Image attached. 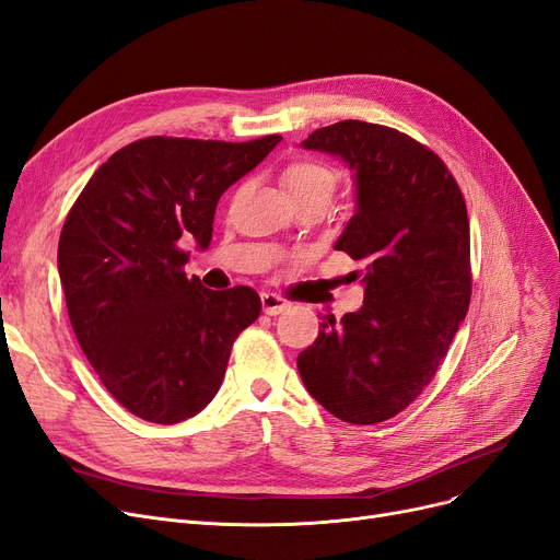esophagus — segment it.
<instances>
[{
	"mask_svg": "<svg viewBox=\"0 0 560 560\" xmlns=\"http://www.w3.org/2000/svg\"><path fill=\"white\" fill-rule=\"evenodd\" d=\"M260 302H262V311L267 315H279V313H283L290 306V302L283 300L281 295H277V293H262Z\"/></svg>",
	"mask_w": 560,
	"mask_h": 560,
	"instance_id": "obj_1",
	"label": "esophagus"
}]
</instances>
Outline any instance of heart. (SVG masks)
Returning <instances> with one entry per match:
<instances>
[{
    "label": "heart",
    "mask_w": 560,
    "mask_h": 560,
    "mask_svg": "<svg viewBox=\"0 0 560 560\" xmlns=\"http://www.w3.org/2000/svg\"><path fill=\"white\" fill-rule=\"evenodd\" d=\"M338 185L336 168L318 160H300L290 164L283 172V187L295 203L325 199L331 201Z\"/></svg>",
    "instance_id": "1"
}]
</instances>
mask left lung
<instances>
[{
	"instance_id": "1",
	"label": "left lung",
	"mask_w": 560,
	"mask_h": 560,
	"mask_svg": "<svg viewBox=\"0 0 560 560\" xmlns=\"http://www.w3.org/2000/svg\"><path fill=\"white\" fill-rule=\"evenodd\" d=\"M346 160L357 212L334 249L359 260L363 306L298 357L308 394L340 421L396 417L434 377L471 300L469 217L448 166L394 128L340 120L302 141Z\"/></svg>"
}]
</instances>
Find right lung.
Segmentation results:
<instances>
[{
  "mask_svg": "<svg viewBox=\"0 0 560 560\" xmlns=\"http://www.w3.org/2000/svg\"><path fill=\"white\" fill-rule=\"evenodd\" d=\"M279 141L145 137L101 164L72 203L57 254L68 318L135 417L172 425L199 415L220 392L235 338L260 315L249 285L187 279L185 247L210 245L217 201Z\"/></svg>",
  "mask_w": 560,
  "mask_h": 560,
  "instance_id": "right-lung-1",
  "label": "right lung"
}]
</instances>
